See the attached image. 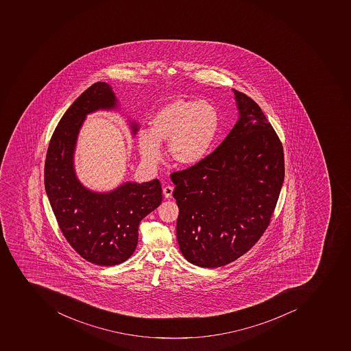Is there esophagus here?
Masks as SVG:
<instances>
[{
  "label": "esophagus",
  "instance_id": "1",
  "mask_svg": "<svg viewBox=\"0 0 351 351\" xmlns=\"http://www.w3.org/2000/svg\"><path fill=\"white\" fill-rule=\"evenodd\" d=\"M173 191H174V189H173L171 186H166V187L162 189V194H164L166 198H171V195H173Z\"/></svg>",
  "mask_w": 351,
  "mask_h": 351
}]
</instances>
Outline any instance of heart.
<instances>
[{"label":"heart","instance_id":"obj_1","mask_svg":"<svg viewBox=\"0 0 351 351\" xmlns=\"http://www.w3.org/2000/svg\"><path fill=\"white\" fill-rule=\"evenodd\" d=\"M219 115L209 101L176 99L160 108L151 130L137 132L142 160L155 165L162 160L160 143H169L171 158L180 165L194 166L207 156L217 135Z\"/></svg>","mask_w":351,"mask_h":351}]
</instances>
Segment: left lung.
Here are the masks:
<instances>
[{
	"label": "left lung",
	"mask_w": 351,
	"mask_h": 351,
	"mask_svg": "<svg viewBox=\"0 0 351 351\" xmlns=\"http://www.w3.org/2000/svg\"><path fill=\"white\" fill-rule=\"evenodd\" d=\"M238 121L202 162L171 175L184 257L216 268L252 248L269 225L285 178L284 149L255 101L232 90Z\"/></svg>",
	"instance_id": "1"
}]
</instances>
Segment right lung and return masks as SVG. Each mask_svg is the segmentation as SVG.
Here are the masks:
<instances>
[{"mask_svg":"<svg viewBox=\"0 0 351 351\" xmlns=\"http://www.w3.org/2000/svg\"><path fill=\"white\" fill-rule=\"evenodd\" d=\"M112 86L97 82L65 112L49 141L44 184L64 237L92 264L114 266L133 255L143 218L162 203L160 180L126 182L106 193L90 191L80 182L74 166L76 142L88 114L116 110ZM132 134L138 124L130 123Z\"/></svg>","mask_w":351,"mask_h":351,"instance_id":"1","label":"right lung"}]
</instances>
